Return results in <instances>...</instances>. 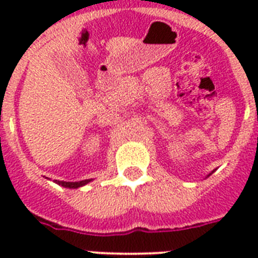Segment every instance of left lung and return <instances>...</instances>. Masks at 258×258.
<instances>
[{
	"label": "left lung",
	"instance_id": "obj_1",
	"mask_svg": "<svg viewBox=\"0 0 258 258\" xmlns=\"http://www.w3.org/2000/svg\"><path fill=\"white\" fill-rule=\"evenodd\" d=\"M212 174H213V171H212V172H210V174H209V175H208V176H210V175H212Z\"/></svg>",
	"mask_w": 258,
	"mask_h": 258
}]
</instances>
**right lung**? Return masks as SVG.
<instances>
[{
  "label": "right lung",
  "instance_id": "right-lung-1",
  "mask_svg": "<svg viewBox=\"0 0 258 258\" xmlns=\"http://www.w3.org/2000/svg\"><path fill=\"white\" fill-rule=\"evenodd\" d=\"M92 179H84V180H79V182H66V180H57V183L62 187H67V188H78V187H82L84 184L89 183Z\"/></svg>",
  "mask_w": 258,
  "mask_h": 258
}]
</instances>
